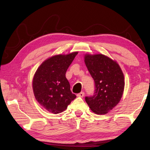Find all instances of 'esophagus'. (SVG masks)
Segmentation results:
<instances>
[{"label": "esophagus", "mask_w": 150, "mask_h": 150, "mask_svg": "<svg viewBox=\"0 0 150 150\" xmlns=\"http://www.w3.org/2000/svg\"><path fill=\"white\" fill-rule=\"evenodd\" d=\"M85 95V93L84 92H81L80 93H79V94H77V96L78 97H80V98H83Z\"/></svg>", "instance_id": "obj_1"}]
</instances>
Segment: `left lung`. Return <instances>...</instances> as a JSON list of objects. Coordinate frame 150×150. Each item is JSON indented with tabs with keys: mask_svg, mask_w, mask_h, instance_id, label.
<instances>
[{
	"mask_svg": "<svg viewBox=\"0 0 150 150\" xmlns=\"http://www.w3.org/2000/svg\"><path fill=\"white\" fill-rule=\"evenodd\" d=\"M85 63L95 83L94 95L86 96L90 108L105 114L120 101L125 87L124 75L117 62L103 54H86Z\"/></svg>",
	"mask_w": 150,
	"mask_h": 150,
	"instance_id": "1",
	"label": "left lung"
}]
</instances>
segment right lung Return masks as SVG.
I'll return each mask as SVG.
<instances>
[{
  "label": "right lung",
  "instance_id": "add662e5",
  "mask_svg": "<svg viewBox=\"0 0 150 150\" xmlns=\"http://www.w3.org/2000/svg\"><path fill=\"white\" fill-rule=\"evenodd\" d=\"M78 53L52 56L43 62L35 72L33 81L35 98L46 110L52 114L64 112L76 98L71 91L65 74Z\"/></svg>",
  "mask_w": 150,
  "mask_h": 150
}]
</instances>
